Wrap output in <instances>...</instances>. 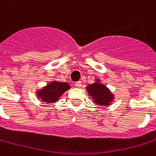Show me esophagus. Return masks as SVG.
Returning <instances> with one entry per match:
<instances>
[{"label": "esophagus", "instance_id": "34e87169", "mask_svg": "<svg viewBox=\"0 0 156 156\" xmlns=\"http://www.w3.org/2000/svg\"><path fill=\"white\" fill-rule=\"evenodd\" d=\"M75 86H76V87H78V88H80V87L82 86V82H81V81H78V82H76V83H75Z\"/></svg>", "mask_w": 156, "mask_h": 156}]
</instances>
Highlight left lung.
<instances>
[{"mask_svg":"<svg viewBox=\"0 0 156 156\" xmlns=\"http://www.w3.org/2000/svg\"><path fill=\"white\" fill-rule=\"evenodd\" d=\"M97 82L89 84L86 87L88 94L91 97L94 103L98 105H110L114 99V96L110 91V90L105 84L100 83V80L97 79Z\"/></svg>","mask_w":156,"mask_h":156,"instance_id":"8db88e82","label":"left lung"}]
</instances>
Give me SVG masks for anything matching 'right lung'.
<instances>
[{"label":"right lung","mask_w":156,"mask_h":156,"mask_svg":"<svg viewBox=\"0 0 156 156\" xmlns=\"http://www.w3.org/2000/svg\"><path fill=\"white\" fill-rule=\"evenodd\" d=\"M70 87L71 86L67 83L53 81L48 83L46 87L38 90L36 93L43 102L47 104H51L58 101L60 96L65 91L68 90Z\"/></svg>","instance_id":"add662e5"}]
</instances>
